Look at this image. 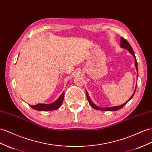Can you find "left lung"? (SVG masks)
<instances>
[{"label": "left lung", "mask_w": 152, "mask_h": 152, "mask_svg": "<svg viewBox=\"0 0 152 152\" xmlns=\"http://www.w3.org/2000/svg\"><path fill=\"white\" fill-rule=\"evenodd\" d=\"M120 46H121V48L127 49V50H128V51H129V53L132 54V55L134 56V59H135V68H136V71H137V77H138V67H137V60H136V58H135V54H134V52L133 49H132V47H131V45H130L129 43H128V42L126 41V40H125V39L123 38V37H121ZM136 88H137V85H136V86H135V90H134V93H133V94L132 95V96L130 97V99H128V100L127 101V102H126L125 103L122 104H121V105H119V106H115V107H112L102 108V107H98V106H97V105H96V104H95L94 103H93V102H92V100L91 99L90 97H89V96H88V92H87V91H86V95H87V99H88V101L89 104H90L92 108H94V109H96V110H104V111H116V110H118L121 109V108L122 107H123L128 102H129V101H130L132 98H133V96H134V94H135V91H136Z\"/></svg>", "instance_id": "left-lung-1"}]
</instances>
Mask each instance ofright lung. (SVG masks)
Listing matches in <instances>:
<instances>
[{
  "label": "right lung",
  "instance_id": "right-lung-1",
  "mask_svg": "<svg viewBox=\"0 0 152 152\" xmlns=\"http://www.w3.org/2000/svg\"><path fill=\"white\" fill-rule=\"evenodd\" d=\"M64 94L65 92H63L61 93L60 96L58 98L55 102H54L50 104H43V103H38L36 105H31L29 106L31 107L33 109L39 111H49V110H57L58 108H59L62 103H63L64 98Z\"/></svg>",
  "mask_w": 152,
  "mask_h": 152
}]
</instances>
